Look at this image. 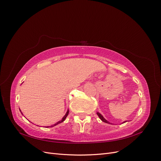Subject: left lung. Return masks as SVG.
<instances>
[{"mask_svg":"<svg viewBox=\"0 0 161 161\" xmlns=\"http://www.w3.org/2000/svg\"><path fill=\"white\" fill-rule=\"evenodd\" d=\"M97 115L99 116V118H100V119L102 121H103V122H105V123H107V124H111L110 122H109V121H108V120H106L105 118H104V117L99 112H97ZM126 121H124V122L122 123V124H124V123H125V122H126Z\"/></svg>","mask_w":161,"mask_h":161,"instance_id":"left-lung-1","label":"left lung"}]
</instances>
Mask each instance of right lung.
Wrapping results in <instances>:
<instances>
[{
	"mask_svg": "<svg viewBox=\"0 0 161 161\" xmlns=\"http://www.w3.org/2000/svg\"><path fill=\"white\" fill-rule=\"evenodd\" d=\"M69 110L68 109V111H67V112H66V114H65V115H64V117H63V118H62V119L61 121H58V122H57V123H56V124H53V125H51V126H47L46 128H48V127H53V126H55V125H58V124H60V123L63 122V121H64L66 119L67 115H69ZM21 114L23 115V114H22V113H21Z\"/></svg>",
	"mask_w": 161,
	"mask_h": 161,
	"instance_id": "1",
	"label": "right lung"
}]
</instances>
